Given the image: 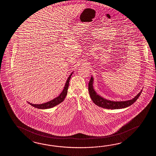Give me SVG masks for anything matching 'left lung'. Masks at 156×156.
I'll list each match as a JSON object with an SVG mask.
<instances>
[{"instance_id":"obj_1","label":"left lung","mask_w":156,"mask_h":156,"mask_svg":"<svg viewBox=\"0 0 156 156\" xmlns=\"http://www.w3.org/2000/svg\"><path fill=\"white\" fill-rule=\"evenodd\" d=\"M94 79L93 77H91V79L89 83V92L91 99L93 100V102L96 104L97 106L101 107L103 108L108 109H123L128 106H129L132 105L133 103L136 101V100L140 96L142 90H141L132 99L122 101H111L109 100L104 99L103 97L100 96L97 94L96 91L94 89L93 87Z\"/></svg>"}]
</instances>
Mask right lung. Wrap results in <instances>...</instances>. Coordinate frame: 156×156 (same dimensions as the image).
<instances>
[{
    "mask_svg": "<svg viewBox=\"0 0 156 156\" xmlns=\"http://www.w3.org/2000/svg\"><path fill=\"white\" fill-rule=\"evenodd\" d=\"M73 73H71L69 77H68V79H67L66 82L65 83V86H64L63 90L59 96L55 98V99L51 100L50 101H48V102L44 103V104H33L29 103V102H28V103H29L30 105H31L32 106L37 108L38 109H50V108H53L54 106H56L58 104H59L61 102H62L63 100H65V97L66 96L67 94V90L69 89V81H70V78H71V75H73Z\"/></svg>",
    "mask_w": 156,
    "mask_h": 156,
    "instance_id": "1",
    "label": "right lung"
}]
</instances>
